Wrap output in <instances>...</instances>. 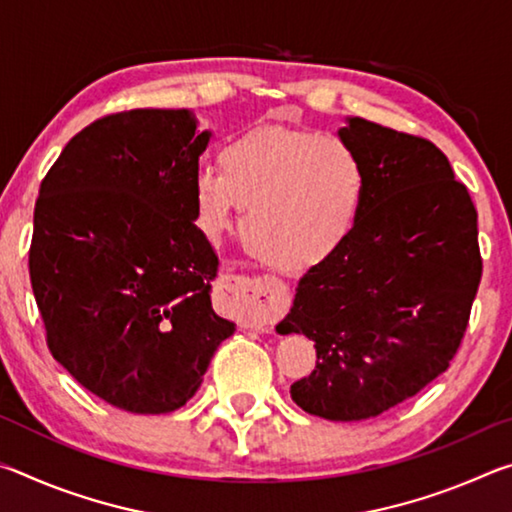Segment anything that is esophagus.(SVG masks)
<instances>
[{
  "instance_id": "34e87169",
  "label": "esophagus",
  "mask_w": 512,
  "mask_h": 512,
  "mask_svg": "<svg viewBox=\"0 0 512 512\" xmlns=\"http://www.w3.org/2000/svg\"><path fill=\"white\" fill-rule=\"evenodd\" d=\"M221 291L228 302H232L244 316H255L259 309L273 307V280L268 277H250L239 273H228L221 277Z\"/></svg>"
}]
</instances>
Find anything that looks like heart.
<instances>
[{
    "label": "heart",
    "instance_id": "1",
    "mask_svg": "<svg viewBox=\"0 0 512 512\" xmlns=\"http://www.w3.org/2000/svg\"><path fill=\"white\" fill-rule=\"evenodd\" d=\"M219 171L194 173V207L221 235L246 207L250 248L282 271H305L345 246L363 214L368 171L339 137L314 128L259 126L221 146Z\"/></svg>",
    "mask_w": 512,
    "mask_h": 512
}]
</instances>
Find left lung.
Returning <instances> with one entry per match:
<instances>
[{"instance_id": "1", "label": "left lung", "mask_w": 512, "mask_h": 512, "mask_svg": "<svg viewBox=\"0 0 512 512\" xmlns=\"http://www.w3.org/2000/svg\"><path fill=\"white\" fill-rule=\"evenodd\" d=\"M339 135L366 164V205L345 246L300 277L277 332L316 348L291 400L350 422L393 409L449 368L483 259L470 192L436 144L361 117Z\"/></svg>"}]
</instances>
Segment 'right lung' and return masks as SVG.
<instances>
[{
    "label": "right lung",
    "instance_id": "1",
    "mask_svg": "<svg viewBox=\"0 0 512 512\" xmlns=\"http://www.w3.org/2000/svg\"><path fill=\"white\" fill-rule=\"evenodd\" d=\"M207 142L189 110L112 112L40 183L29 275L49 352L117 409H180L235 332L212 309L219 257L194 225Z\"/></svg>",
    "mask_w": 512,
    "mask_h": 512
}]
</instances>
